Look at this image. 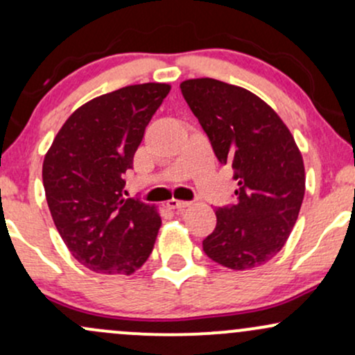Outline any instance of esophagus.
I'll return each mask as SVG.
<instances>
[{
  "mask_svg": "<svg viewBox=\"0 0 355 355\" xmlns=\"http://www.w3.org/2000/svg\"><path fill=\"white\" fill-rule=\"evenodd\" d=\"M166 207H168L170 210H180V209H185V207H189V202L177 200V198H172V200L166 202Z\"/></svg>",
  "mask_w": 355,
  "mask_h": 355,
  "instance_id": "1",
  "label": "esophagus"
}]
</instances>
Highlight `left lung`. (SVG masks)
I'll return each instance as SVG.
<instances>
[{
	"label": "left lung",
	"mask_w": 355,
	"mask_h": 355,
	"mask_svg": "<svg viewBox=\"0 0 355 355\" xmlns=\"http://www.w3.org/2000/svg\"><path fill=\"white\" fill-rule=\"evenodd\" d=\"M182 95L230 165L235 202L215 209L217 225L203 239L214 262L245 270L268 262L287 242L305 191L302 155L279 115L254 93L214 78L187 80Z\"/></svg>",
	"instance_id": "1"
}]
</instances>
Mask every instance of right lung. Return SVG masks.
Segmentation results:
<instances>
[{
  "label": "right lung",
  "instance_id": "1",
  "mask_svg": "<svg viewBox=\"0 0 355 355\" xmlns=\"http://www.w3.org/2000/svg\"><path fill=\"white\" fill-rule=\"evenodd\" d=\"M168 92L144 83L93 98L64 121L44 157L53 222L71 255L96 274H133L153 250L162 220L140 198H123V187Z\"/></svg>",
  "mask_w": 355,
  "mask_h": 355
}]
</instances>
